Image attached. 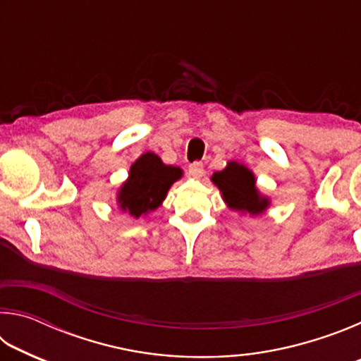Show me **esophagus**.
I'll list each match as a JSON object with an SVG mask.
<instances>
[{"mask_svg": "<svg viewBox=\"0 0 361 361\" xmlns=\"http://www.w3.org/2000/svg\"><path fill=\"white\" fill-rule=\"evenodd\" d=\"M188 172H189V175L192 176V178H200V176L204 175V166L200 162H194V164H191V166H189Z\"/></svg>", "mask_w": 361, "mask_h": 361, "instance_id": "1", "label": "esophagus"}]
</instances>
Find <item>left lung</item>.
<instances>
[{
    "label": "left lung",
    "instance_id": "obj_1",
    "mask_svg": "<svg viewBox=\"0 0 361 361\" xmlns=\"http://www.w3.org/2000/svg\"><path fill=\"white\" fill-rule=\"evenodd\" d=\"M212 181L223 194V200L231 210L250 215H261L269 207V199L256 189L255 175L242 164L231 161L221 172L212 175Z\"/></svg>",
    "mask_w": 361,
    "mask_h": 361
}]
</instances>
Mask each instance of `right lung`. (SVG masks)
Instances as JSON below:
<instances>
[{
  "label": "right lung",
  "mask_w": 361,
  "mask_h": 361,
  "mask_svg": "<svg viewBox=\"0 0 361 361\" xmlns=\"http://www.w3.org/2000/svg\"><path fill=\"white\" fill-rule=\"evenodd\" d=\"M181 176L180 167L166 166L154 152H145L132 164L129 178L119 189V209L133 218L156 210L166 199L170 186Z\"/></svg>",
  "instance_id": "add662e5"
}]
</instances>
